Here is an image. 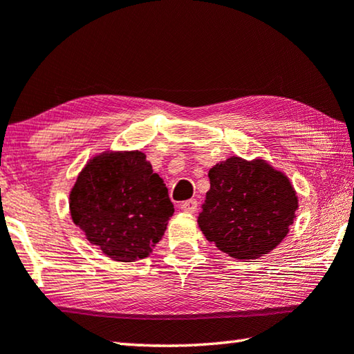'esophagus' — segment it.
<instances>
[{
	"mask_svg": "<svg viewBox=\"0 0 354 354\" xmlns=\"http://www.w3.org/2000/svg\"><path fill=\"white\" fill-rule=\"evenodd\" d=\"M181 210L187 212V214H194L198 210V201L196 199H187V201L181 203Z\"/></svg>",
	"mask_w": 354,
	"mask_h": 354,
	"instance_id": "1",
	"label": "esophagus"
}]
</instances>
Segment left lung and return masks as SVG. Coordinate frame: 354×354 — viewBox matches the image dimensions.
Segmentation results:
<instances>
[{
    "label": "left lung",
    "instance_id": "1",
    "mask_svg": "<svg viewBox=\"0 0 354 354\" xmlns=\"http://www.w3.org/2000/svg\"><path fill=\"white\" fill-rule=\"evenodd\" d=\"M198 224L209 241L239 260L259 259L285 239L297 196L283 173L266 162L229 158L209 171Z\"/></svg>",
    "mask_w": 354,
    "mask_h": 354
}]
</instances>
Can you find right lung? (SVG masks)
<instances>
[{
	"label": "right lung",
	"mask_w": 354,
	"mask_h": 354,
	"mask_svg": "<svg viewBox=\"0 0 354 354\" xmlns=\"http://www.w3.org/2000/svg\"><path fill=\"white\" fill-rule=\"evenodd\" d=\"M69 207L86 239L118 261L145 259L175 212L164 179L140 151L93 159L71 192Z\"/></svg>",
	"instance_id": "add662e5"
}]
</instances>
